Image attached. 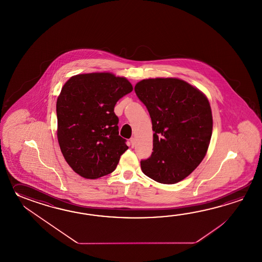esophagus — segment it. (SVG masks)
<instances>
[{"label": "esophagus", "instance_id": "34e87169", "mask_svg": "<svg viewBox=\"0 0 262 262\" xmlns=\"http://www.w3.org/2000/svg\"><path fill=\"white\" fill-rule=\"evenodd\" d=\"M130 143H131L132 147L135 146V144H136V139H135V138H131V139H130Z\"/></svg>", "mask_w": 262, "mask_h": 262}]
</instances>
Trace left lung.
I'll return each mask as SVG.
<instances>
[{"label": "left lung", "instance_id": "1", "mask_svg": "<svg viewBox=\"0 0 262 262\" xmlns=\"http://www.w3.org/2000/svg\"><path fill=\"white\" fill-rule=\"evenodd\" d=\"M135 92L150 113L155 132L154 151L140 161L142 172L157 183L176 184L206 156L212 132L209 100L179 78L143 79L136 84Z\"/></svg>", "mask_w": 262, "mask_h": 262}]
</instances>
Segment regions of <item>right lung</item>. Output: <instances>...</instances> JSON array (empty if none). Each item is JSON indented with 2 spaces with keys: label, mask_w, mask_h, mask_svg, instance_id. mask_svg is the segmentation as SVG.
I'll list each match as a JSON object with an SVG mask.
<instances>
[{
  "label": "right lung",
  "mask_w": 262,
  "mask_h": 262,
  "mask_svg": "<svg viewBox=\"0 0 262 262\" xmlns=\"http://www.w3.org/2000/svg\"><path fill=\"white\" fill-rule=\"evenodd\" d=\"M132 91L126 78L106 72L76 75L62 86L56 104L57 138L67 164L81 177L112 173L128 149L119 136L114 106Z\"/></svg>",
  "instance_id": "1"
}]
</instances>
